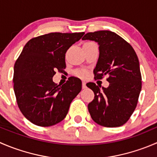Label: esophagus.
Segmentation results:
<instances>
[{"label": "esophagus", "instance_id": "1", "mask_svg": "<svg viewBox=\"0 0 157 157\" xmlns=\"http://www.w3.org/2000/svg\"><path fill=\"white\" fill-rule=\"evenodd\" d=\"M86 87V82H85V81H83V82H82V88H83V89H85Z\"/></svg>", "mask_w": 157, "mask_h": 157}]
</instances>
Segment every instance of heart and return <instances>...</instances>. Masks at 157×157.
<instances>
[{"label": "heart", "mask_w": 157, "mask_h": 157, "mask_svg": "<svg viewBox=\"0 0 157 157\" xmlns=\"http://www.w3.org/2000/svg\"><path fill=\"white\" fill-rule=\"evenodd\" d=\"M77 74L79 76V77H83L86 75V72H85V71H78V72L77 73Z\"/></svg>", "instance_id": "1"}]
</instances>
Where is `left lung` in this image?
Wrapping results in <instances>:
<instances>
[{
    "instance_id": "left-lung-1",
    "label": "left lung",
    "mask_w": 157,
    "mask_h": 157,
    "mask_svg": "<svg viewBox=\"0 0 157 157\" xmlns=\"http://www.w3.org/2000/svg\"><path fill=\"white\" fill-rule=\"evenodd\" d=\"M83 40L99 45V56L93 73L97 79L108 75L107 88L88 83L94 99L88 104L91 118L104 127H119L125 124L137 106L141 90V74L138 58L129 43L108 30L88 33Z\"/></svg>"
}]
</instances>
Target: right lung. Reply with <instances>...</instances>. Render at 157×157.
<instances>
[{
    "label": "right lung",
    "instance_id": "right-lung-1",
    "mask_svg": "<svg viewBox=\"0 0 157 157\" xmlns=\"http://www.w3.org/2000/svg\"><path fill=\"white\" fill-rule=\"evenodd\" d=\"M84 33H51L30 39L14 64L13 89L17 105L26 119L42 127L56 124L68 112L82 89L77 77L55 84V71L66 67L65 53Z\"/></svg>",
    "mask_w": 157,
    "mask_h": 157
}]
</instances>
